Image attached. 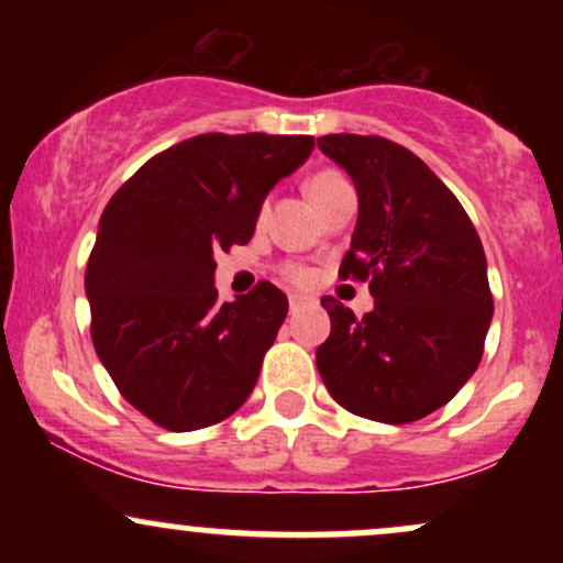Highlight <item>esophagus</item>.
<instances>
[{"mask_svg": "<svg viewBox=\"0 0 563 563\" xmlns=\"http://www.w3.org/2000/svg\"><path fill=\"white\" fill-rule=\"evenodd\" d=\"M307 301H309L307 296H301V294H290V296H288L290 309H299V307H303V303H307Z\"/></svg>", "mask_w": 563, "mask_h": 563, "instance_id": "obj_1", "label": "esophagus"}]
</instances>
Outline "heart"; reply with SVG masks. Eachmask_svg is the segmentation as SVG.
<instances>
[{
	"label": "heart",
	"mask_w": 563,
	"mask_h": 563,
	"mask_svg": "<svg viewBox=\"0 0 563 563\" xmlns=\"http://www.w3.org/2000/svg\"><path fill=\"white\" fill-rule=\"evenodd\" d=\"M344 183H346V177L341 172L320 169V172H314L312 177H309L307 192H309V198H314V196H320V192L331 190V187H339V185H344ZM286 277H288L290 283H299V286H307V283H312L314 275H312V269L301 267V264H288Z\"/></svg>",
	"instance_id": "b5f03b06"
}]
</instances>
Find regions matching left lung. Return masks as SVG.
Masks as SVG:
<instances>
[{"label":"left lung","instance_id":"8db88e82","mask_svg":"<svg viewBox=\"0 0 563 563\" xmlns=\"http://www.w3.org/2000/svg\"><path fill=\"white\" fill-rule=\"evenodd\" d=\"M360 198L339 275L367 280L376 307L354 312L322 296L331 335L318 371L354 416L412 423L448 405L482 363L493 320L479 232L461 200L416 153L378 134H325Z\"/></svg>","mask_w":563,"mask_h":563}]
</instances>
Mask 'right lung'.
Listing matches in <instances>:
<instances>
[{
  "instance_id": "1",
  "label": "right lung",
  "mask_w": 563,
  "mask_h": 563,
  "mask_svg": "<svg viewBox=\"0 0 563 563\" xmlns=\"http://www.w3.org/2000/svg\"><path fill=\"white\" fill-rule=\"evenodd\" d=\"M312 147L309 134H198L108 200L84 275L89 331L121 397L161 429L219 423L254 391L288 299L262 280L219 303L214 254L251 241L264 196Z\"/></svg>"
}]
</instances>
